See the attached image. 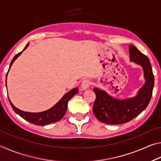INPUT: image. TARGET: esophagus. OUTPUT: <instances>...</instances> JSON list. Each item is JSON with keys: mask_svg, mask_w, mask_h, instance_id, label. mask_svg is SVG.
Listing matches in <instances>:
<instances>
[{"mask_svg": "<svg viewBox=\"0 0 161 161\" xmlns=\"http://www.w3.org/2000/svg\"><path fill=\"white\" fill-rule=\"evenodd\" d=\"M91 85V81L89 80H84L82 83H81V89L83 90H86V89H88L89 86Z\"/></svg>", "mask_w": 161, "mask_h": 161, "instance_id": "esophagus-1", "label": "esophagus"}]
</instances>
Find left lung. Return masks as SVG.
<instances>
[{
  "label": "left lung",
  "instance_id": "left-lung-1",
  "mask_svg": "<svg viewBox=\"0 0 161 161\" xmlns=\"http://www.w3.org/2000/svg\"><path fill=\"white\" fill-rule=\"evenodd\" d=\"M129 54L130 60L142 67L146 82L136 97L122 100L112 97L102 89L94 88L96 100L93 113L99 121L104 124L127 123L145 110L151 101L154 76L149 59L133 45L129 46Z\"/></svg>",
  "mask_w": 161,
  "mask_h": 161
}]
</instances>
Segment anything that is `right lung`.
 <instances>
[{"instance_id":"right-lung-1","label":"right lung","mask_w":161,"mask_h":161,"mask_svg":"<svg viewBox=\"0 0 161 161\" xmlns=\"http://www.w3.org/2000/svg\"><path fill=\"white\" fill-rule=\"evenodd\" d=\"M28 45H29V43H28V44L26 45L25 47L24 48V50L23 51L25 50V49L28 47ZM23 51L18 53L14 58H13L11 62H10L9 69L11 67L13 62H14L15 59L20 55L21 53H23ZM9 69L8 71L7 75H6V79H5L6 80H7V75H8V73L9 72ZM78 92H79L78 88H75L72 89V90H70L69 92H68L67 93L65 94L64 96L62 97V99L59 100L55 105L53 106L52 108H50V109L42 111V112H37V113L26 112V111H21L19 109V108H16L15 106L13 104L12 102H10V100L9 99V98L8 99H9L10 105H11V107L13 108V109L14 110V111L16 114H18L19 116H20L22 118H23L24 119L26 120V121L30 122V123L37 125V126H45V125L58 121L62 119V117L64 116V114L67 111L68 102H69V101L72 99L75 94H77L78 93Z\"/></svg>"}]
</instances>
